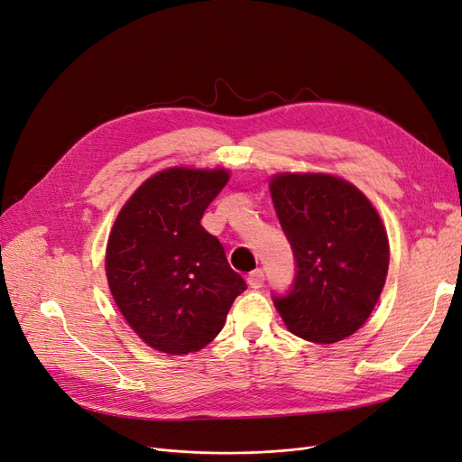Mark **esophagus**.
<instances>
[{
  "label": "esophagus",
  "mask_w": 462,
  "mask_h": 462,
  "mask_svg": "<svg viewBox=\"0 0 462 462\" xmlns=\"http://www.w3.org/2000/svg\"><path fill=\"white\" fill-rule=\"evenodd\" d=\"M263 282H265V275H263V272L262 270H254V272H250L248 273V277H246V283L253 287V289H260V287H263Z\"/></svg>",
  "instance_id": "34e87169"
}]
</instances>
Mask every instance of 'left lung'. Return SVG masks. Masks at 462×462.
<instances>
[{
    "instance_id": "8db88e82",
    "label": "left lung",
    "mask_w": 462,
    "mask_h": 462,
    "mask_svg": "<svg viewBox=\"0 0 462 462\" xmlns=\"http://www.w3.org/2000/svg\"><path fill=\"white\" fill-rule=\"evenodd\" d=\"M275 214L295 256V277L273 304L312 343L353 335L372 314L389 268L383 223L356 187L331 175L272 179Z\"/></svg>"
}]
</instances>
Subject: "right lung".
Returning a JSON list of instances; mask_svg holds the SVG:
<instances>
[{"instance_id": "add662e5", "label": "right lung", "mask_w": 462, "mask_h": 462, "mask_svg": "<svg viewBox=\"0 0 462 462\" xmlns=\"http://www.w3.org/2000/svg\"><path fill=\"white\" fill-rule=\"evenodd\" d=\"M227 171L165 170L136 189L111 229L106 273L121 314L156 351H200L246 289L200 219Z\"/></svg>"}]
</instances>
